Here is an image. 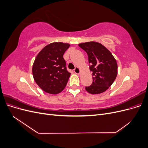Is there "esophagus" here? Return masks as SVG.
Wrapping results in <instances>:
<instances>
[{
	"mask_svg": "<svg viewBox=\"0 0 148 148\" xmlns=\"http://www.w3.org/2000/svg\"><path fill=\"white\" fill-rule=\"evenodd\" d=\"M74 72L76 74H79V73H80V69L78 68V66L75 67V69H74Z\"/></svg>",
	"mask_w": 148,
	"mask_h": 148,
	"instance_id": "1",
	"label": "esophagus"
}]
</instances>
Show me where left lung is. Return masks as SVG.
Masks as SVG:
<instances>
[{
    "label": "left lung",
    "mask_w": 148,
    "mask_h": 148,
    "mask_svg": "<svg viewBox=\"0 0 148 148\" xmlns=\"http://www.w3.org/2000/svg\"><path fill=\"white\" fill-rule=\"evenodd\" d=\"M78 46L88 56L89 69L92 71V83L85 87L91 94L96 95L106 91L117 75V64L111 52L102 44L96 42H86Z\"/></svg>",
    "instance_id": "8db88e82"
}]
</instances>
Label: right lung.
Returning <instances> with one entry per match:
<instances>
[{
  "label": "right lung",
  "instance_id": "right-lung-1",
  "mask_svg": "<svg viewBox=\"0 0 148 148\" xmlns=\"http://www.w3.org/2000/svg\"><path fill=\"white\" fill-rule=\"evenodd\" d=\"M69 44L52 42L44 47L33 65L34 81L44 91L56 95L64 90L70 73L67 71L63 56Z\"/></svg>",
  "mask_w": 148,
  "mask_h": 148
}]
</instances>
